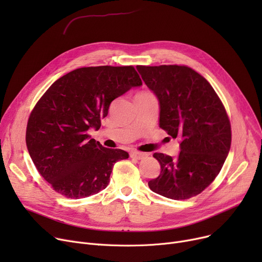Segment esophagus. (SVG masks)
<instances>
[{
	"label": "esophagus",
	"instance_id": "esophagus-1",
	"mask_svg": "<svg viewBox=\"0 0 262 262\" xmlns=\"http://www.w3.org/2000/svg\"><path fill=\"white\" fill-rule=\"evenodd\" d=\"M129 155H130V157H132V158H134V159H138V160L143 159V158H145V157L147 156L145 153L137 152V150H132V152L129 153Z\"/></svg>",
	"mask_w": 262,
	"mask_h": 262
}]
</instances>
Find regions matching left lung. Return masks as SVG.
<instances>
[{
    "instance_id": "1",
    "label": "left lung",
    "mask_w": 262,
    "mask_h": 262,
    "mask_svg": "<svg viewBox=\"0 0 262 262\" xmlns=\"http://www.w3.org/2000/svg\"><path fill=\"white\" fill-rule=\"evenodd\" d=\"M159 102V127L182 141L177 158L153 156L161 171L148 182L153 192L172 200L200 194L221 171L231 143L225 108L209 82L185 66H137Z\"/></svg>"
}]
</instances>
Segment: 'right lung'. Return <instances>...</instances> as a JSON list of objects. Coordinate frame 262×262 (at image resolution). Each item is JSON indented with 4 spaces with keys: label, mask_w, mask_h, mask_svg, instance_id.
I'll use <instances>...</instances> for the list:
<instances>
[{
    "label": "right lung",
    "mask_w": 262,
    "mask_h": 262,
    "mask_svg": "<svg viewBox=\"0 0 262 262\" xmlns=\"http://www.w3.org/2000/svg\"><path fill=\"white\" fill-rule=\"evenodd\" d=\"M141 85L132 66L79 68L53 82L30 116L26 146L55 191L77 200L108 186L114 164L128 153L104 147L87 132L101 127L115 99Z\"/></svg>",
    "instance_id": "right-lung-1"
}]
</instances>
